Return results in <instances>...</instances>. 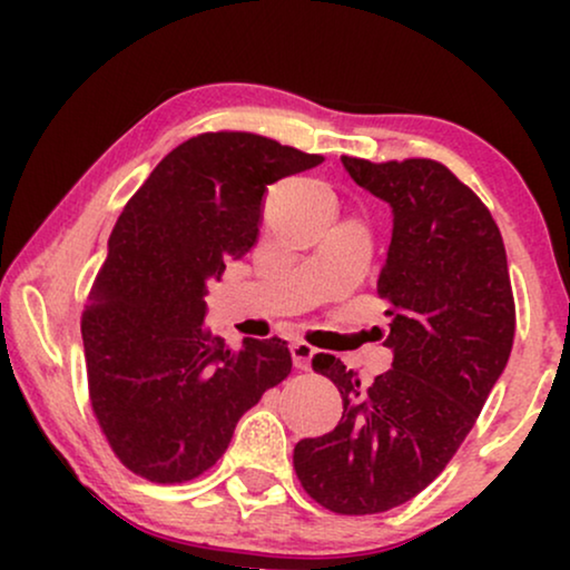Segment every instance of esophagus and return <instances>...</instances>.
I'll use <instances>...</instances> for the list:
<instances>
[{"instance_id": "1", "label": "esophagus", "mask_w": 570, "mask_h": 570, "mask_svg": "<svg viewBox=\"0 0 570 570\" xmlns=\"http://www.w3.org/2000/svg\"><path fill=\"white\" fill-rule=\"evenodd\" d=\"M291 355H293V363H295V368H301V371H308L311 368V361H314V355H316V350L308 345V342H303V340H295L293 345H291Z\"/></svg>"}]
</instances>
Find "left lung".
Returning <instances> with one entry per match:
<instances>
[{
    "instance_id": "8db88e82",
    "label": "left lung",
    "mask_w": 570,
    "mask_h": 570,
    "mask_svg": "<svg viewBox=\"0 0 570 570\" xmlns=\"http://www.w3.org/2000/svg\"><path fill=\"white\" fill-rule=\"evenodd\" d=\"M350 178L392 209L379 295L392 301V371L371 384L340 357L314 371L337 384L342 420L303 439L293 464L306 493L347 517L407 503L472 431L513 345V295L501 230L446 166L342 155Z\"/></svg>"
}]
</instances>
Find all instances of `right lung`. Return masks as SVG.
I'll return each mask as SVG.
<instances>
[{"mask_svg":"<svg viewBox=\"0 0 570 570\" xmlns=\"http://www.w3.org/2000/svg\"><path fill=\"white\" fill-rule=\"evenodd\" d=\"M248 131L163 158L108 238L82 314L90 402L114 454L163 485L199 478L240 415L293 368L287 342L230 350L205 326L207 283L259 238L267 186L322 163Z\"/></svg>","mask_w":570,"mask_h":570,"instance_id":"right-lung-1","label":"right lung"}]
</instances>
